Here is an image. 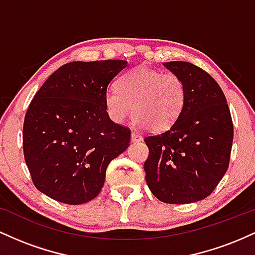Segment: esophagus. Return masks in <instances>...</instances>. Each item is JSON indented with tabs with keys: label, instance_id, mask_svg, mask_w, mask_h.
Segmentation results:
<instances>
[{
	"label": "esophagus",
	"instance_id": "34e87169",
	"mask_svg": "<svg viewBox=\"0 0 255 255\" xmlns=\"http://www.w3.org/2000/svg\"><path fill=\"white\" fill-rule=\"evenodd\" d=\"M130 141H131V142L142 141V136L139 135V134H137V133H134V131H131V134H130Z\"/></svg>",
	"mask_w": 255,
	"mask_h": 255
}]
</instances>
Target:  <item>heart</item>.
<instances>
[{"label":"heart","instance_id":"obj_1","mask_svg":"<svg viewBox=\"0 0 255 255\" xmlns=\"http://www.w3.org/2000/svg\"><path fill=\"white\" fill-rule=\"evenodd\" d=\"M118 86L107 91L104 97L108 116L115 124L125 122L134 110L136 126L165 130L175 124L186 102L182 79L146 66L125 73Z\"/></svg>","mask_w":255,"mask_h":255}]
</instances>
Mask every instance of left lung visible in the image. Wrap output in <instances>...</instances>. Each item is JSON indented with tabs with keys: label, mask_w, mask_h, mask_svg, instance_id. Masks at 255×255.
<instances>
[{
	"label": "left lung",
	"mask_w": 255,
	"mask_h": 255,
	"mask_svg": "<svg viewBox=\"0 0 255 255\" xmlns=\"http://www.w3.org/2000/svg\"><path fill=\"white\" fill-rule=\"evenodd\" d=\"M163 66L182 79L186 102L169 129L146 136V183L166 204H189L213 192L229 166L234 127L217 81L183 61Z\"/></svg>",
	"instance_id": "obj_1"
}]
</instances>
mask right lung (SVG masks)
I'll use <instances>...</instances> for the list:
<instances>
[{
    "instance_id": "1",
    "label": "right lung",
    "mask_w": 255,
    "mask_h": 255,
    "mask_svg": "<svg viewBox=\"0 0 255 255\" xmlns=\"http://www.w3.org/2000/svg\"><path fill=\"white\" fill-rule=\"evenodd\" d=\"M127 61H75L54 72L32 99L24 121L25 162L38 191L63 204L95 199L105 171L127 150L128 128L114 124L104 97Z\"/></svg>"
}]
</instances>
